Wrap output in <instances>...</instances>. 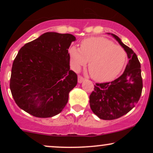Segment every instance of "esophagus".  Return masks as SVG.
<instances>
[{"instance_id":"esophagus-1","label":"esophagus","mask_w":153,"mask_h":153,"mask_svg":"<svg viewBox=\"0 0 153 153\" xmlns=\"http://www.w3.org/2000/svg\"><path fill=\"white\" fill-rule=\"evenodd\" d=\"M84 80H85V79H84V78H82L81 75H78V81L79 83H81V82H82L84 81Z\"/></svg>"}]
</instances>
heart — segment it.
Returning <instances> with one entry per match:
<instances>
[{
	"label": "heart",
	"instance_id": "b5f03b06",
	"mask_svg": "<svg viewBox=\"0 0 153 153\" xmlns=\"http://www.w3.org/2000/svg\"><path fill=\"white\" fill-rule=\"evenodd\" d=\"M69 54L75 71H78L89 61V72L92 78L99 82L114 79L126 60L124 49L104 37L85 39L80 43V48L72 46Z\"/></svg>",
	"mask_w": 153,
	"mask_h": 153
}]
</instances>
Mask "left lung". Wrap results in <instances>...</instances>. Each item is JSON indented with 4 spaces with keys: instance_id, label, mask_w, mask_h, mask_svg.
<instances>
[{
    "instance_id": "1",
    "label": "left lung",
    "mask_w": 153,
    "mask_h": 153,
    "mask_svg": "<svg viewBox=\"0 0 153 153\" xmlns=\"http://www.w3.org/2000/svg\"><path fill=\"white\" fill-rule=\"evenodd\" d=\"M111 35L127 52L129 62L121 76L111 82L96 83L89 96L92 111L104 120H113L127 114L138 102L143 91L141 66L137 56L117 35Z\"/></svg>"
}]
</instances>
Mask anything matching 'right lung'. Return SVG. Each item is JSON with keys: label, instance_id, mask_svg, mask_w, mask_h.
<instances>
[{"label": "right lung", "instance_id": "right-lung-1", "mask_svg": "<svg viewBox=\"0 0 153 153\" xmlns=\"http://www.w3.org/2000/svg\"><path fill=\"white\" fill-rule=\"evenodd\" d=\"M71 34L46 32L26 43L13 62L10 79L12 96L19 108L39 118L62 111L78 76L70 70Z\"/></svg>", "mask_w": 153, "mask_h": 153}]
</instances>
